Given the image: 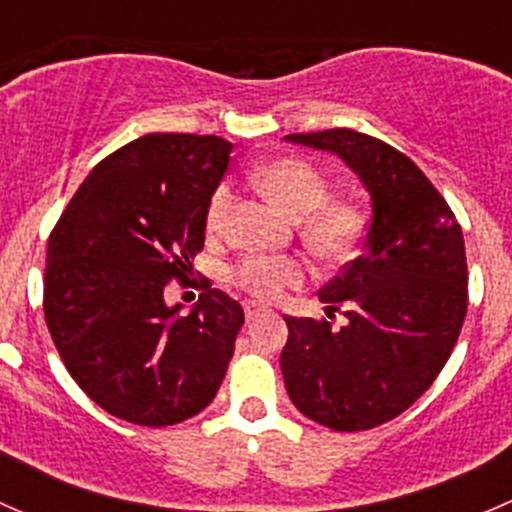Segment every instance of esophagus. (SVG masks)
Returning a JSON list of instances; mask_svg holds the SVG:
<instances>
[{
  "mask_svg": "<svg viewBox=\"0 0 512 512\" xmlns=\"http://www.w3.org/2000/svg\"><path fill=\"white\" fill-rule=\"evenodd\" d=\"M260 314H265V307H260V304H252V302L245 304V317H247V322H252V319H257V317H260Z\"/></svg>",
  "mask_w": 512,
  "mask_h": 512,
  "instance_id": "obj_1",
  "label": "esophagus"
}]
</instances>
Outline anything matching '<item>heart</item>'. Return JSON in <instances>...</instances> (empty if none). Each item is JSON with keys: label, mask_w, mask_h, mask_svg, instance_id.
<instances>
[{"label": "heart", "mask_w": 512, "mask_h": 512, "mask_svg": "<svg viewBox=\"0 0 512 512\" xmlns=\"http://www.w3.org/2000/svg\"><path fill=\"white\" fill-rule=\"evenodd\" d=\"M255 183L262 193L280 205L292 218H304V237L317 255L327 260H339L349 255L361 232L359 208L349 200H327L329 185L314 165L297 158H280L255 170ZM232 188L218 185L208 203V230L220 232L230 218ZM235 285H240L252 297L280 299L287 287L304 280V267L292 257L252 255L245 257L232 272Z\"/></svg>", "instance_id": "heart-1"}]
</instances>
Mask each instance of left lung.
<instances>
[{
    "mask_svg": "<svg viewBox=\"0 0 512 512\" xmlns=\"http://www.w3.org/2000/svg\"><path fill=\"white\" fill-rule=\"evenodd\" d=\"M287 143L332 153L371 200L361 252L319 289L334 329L285 317L280 366L292 404L334 431H366L409 409L441 374L468 307L461 225L418 165L352 128L292 133Z\"/></svg>",
    "mask_w": 512,
    "mask_h": 512,
    "instance_id": "left-lung-1",
    "label": "left lung"
}]
</instances>
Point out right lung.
<instances>
[{"label": "right lung", "mask_w": 512, "mask_h": 512, "mask_svg": "<svg viewBox=\"0 0 512 512\" xmlns=\"http://www.w3.org/2000/svg\"><path fill=\"white\" fill-rule=\"evenodd\" d=\"M232 143L148 133L86 175L46 250L44 317L76 384L103 411L173 426L218 394L245 312L210 289L180 317L163 292L203 250Z\"/></svg>", "instance_id": "right-lung-1"}]
</instances>
